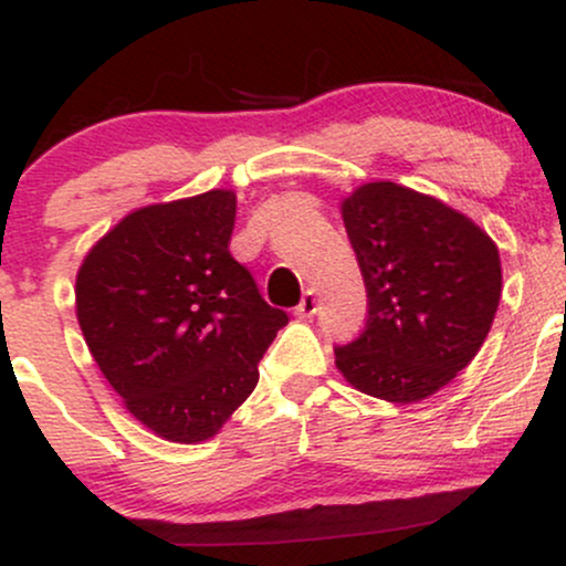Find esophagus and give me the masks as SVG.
<instances>
[{"instance_id":"obj_1","label":"esophagus","mask_w":566,"mask_h":566,"mask_svg":"<svg viewBox=\"0 0 566 566\" xmlns=\"http://www.w3.org/2000/svg\"><path fill=\"white\" fill-rule=\"evenodd\" d=\"M314 314H316V295H314V290H308L303 295V301L297 303L295 316H297V319H311Z\"/></svg>"}]
</instances>
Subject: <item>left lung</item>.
<instances>
[{
    "instance_id": "8db88e82",
    "label": "left lung",
    "mask_w": 566,
    "mask_h": 566,
    "mask_svg": "<svg viewBox=\"0 0 566 566\" xmlns=\"http://www.w3.org/2000/svg\"><path fill=\"white\" fill-rule=\"evenodd\" d=\"M340 218L367 287V324L335 367L356 391L412 405L471 365L503 290L497 244L454 207L373 180L343 197Z\"/></svg>"
}]
</instances>
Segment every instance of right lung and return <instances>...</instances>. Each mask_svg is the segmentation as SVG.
I'll return each mask as SVG.
<instances>
[{
	"instance_id": "add662e5",
	"label": "right lung",
	"mask_w": 566,
	"mask_h": 566,
	"mask_svg": "<svg viewBox=\"0 0 566 566\" xmlns=\"http://www.w3.org/2000/svg\"><path fill=\"white\" fill-rule=\"evenodd\" d=\"M237 193L127 212L76 271V322L122 405L175 444L212 439L258 386L287 314L229 252Z\"/></svg>"
}]
</instances>
